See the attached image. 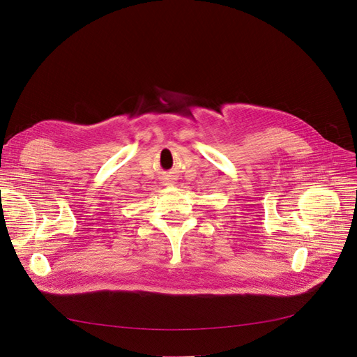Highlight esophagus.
<instances>
[{
	"label": "esophagus",
	"instance_id": "1",
	"mask_svg": "<svg viewBox=\"0 0 357 357\" xmlns=\"http://www.w3.org/2000/svg\"><path fill=\"white\" fill-rule=\"evenodd\" d=\"M167 181V184H170V179H166Z\"/></svg>",
	"mask_w": 357,
	"mask_h": 357
}]
</instances>
